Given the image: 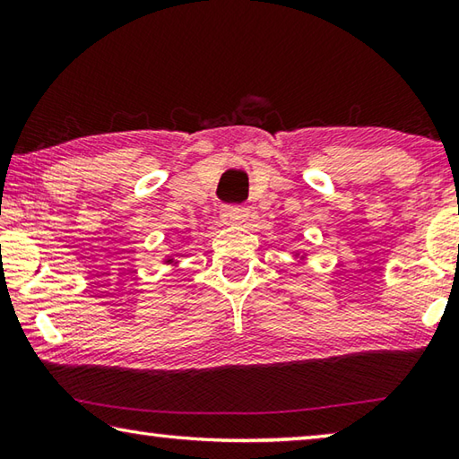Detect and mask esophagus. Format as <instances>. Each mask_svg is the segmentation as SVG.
Masks as SVG:
<instances>
[{"label":"esophagus","instance_id":"1","mask_svg":"<svg viewBox=\"0 0 459 459\" xmlns=\"http://www.w3.org/2000/svg\"><path fill=\"white\" fill-rule=\"evenodd\" d=\"M245 211L243 208H238V206H224L222 208V212H221V221L224 222V224H243L245 222Z\"/></svg>","mask_w":459,"mask_h":459}]
</instances>
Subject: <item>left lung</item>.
<instances>
[{
    "mask_svg": "<svg viewBox=\"0 0 459 459\" xmlns=\"http://www.w3.org/2000/svg\"><path fill=\"white\" fill-rule=\"evenodd\" d=\"M290 257H291V261H295V263H307V253L295 251V253L290 255Z\"/></svg>",
    "mask_w": 459,
    "mask_h": 459,
    "instance_id": "1",
    "label": "left lung"
}]
</instances>
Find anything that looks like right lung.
I'll return each mask as SVG.
<instances>
[{
	"label": "right lung",
	"instance_id": "obj_1",
	"mask_svg": "<svg viewBox=\"0 0 459 459\" xmlns=\"http://www.w3.org/2000/svg\"><path fill=\"white\" fill-rule=\"evenodd\" d=\"M161 263H164V265H166V267H169L172 271L180 269V261H176V259H174V255H166V257L161 259Z\"/></svg>",
	"mask_w": 459,
	"mask_h": 459
}]
</instances>
